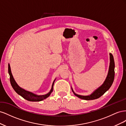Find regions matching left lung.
<instances>
[{
	"label": "left lung",
	"mask_w": 126,
	"mask_h": 126,
	"mask_svg": "<svg viewBox=\"0 0 126 126\" xmlns=\"http://www.w3.org/2000/svg\"><path fill=\"white\" fill-rule=\"evenodd\" d=\"M109 55L110 63L109 70L107 76V77L104 83L99 87L98 88L94 91H93L92 94H91L89 95H88V96H82V95H79L76 94L74 91L73 89H72V88L71 87V90L72 92H73L76 96L83 100H94L100 97L107 91L108 90V89L110 88L114 80V77H115V62H114L113 57L111 53H110Z\"/></svg>",
	"instance_id": "obj_1"
}]
</instances>
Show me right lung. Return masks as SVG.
Wrapping results in <instances>:
<instances>
[{"mask_svg": "<svg viewBox=\"0 0 126 126\" xmlns=\"http://www.w3.org/2000/svg\"><path fill=\"white\" fill-rule=\"evenodd\" d=\"M8 73L10 76V83L11 85V86L13 87V89L19 95H20V96H21L22 97H23L27 100H28L30 101H42V100L45 99L46 98L48 97L49 96H50L51 93L52 92L53 86H54L55 81L56 80V79L54 80V82H53V83H52L51 90L48 94H44V95H37V94H33L32 92H30V91H27L18 86V85L17 84V82H16V81H15V80L14 79V78L13 77L12 73H11V68H10V66L9 64H8Z\"/></svg>", "mask_w": 126, "mask_h": 126, "instance_id": "1", "label": "right lung"}]
</instances>
